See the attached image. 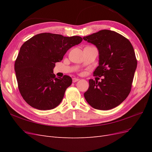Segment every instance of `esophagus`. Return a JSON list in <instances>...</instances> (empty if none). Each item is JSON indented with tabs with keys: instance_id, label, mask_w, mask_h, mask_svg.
I'll return each mask as SVG.
<instances>
[{
	"instance_id": "obj_1",
	"label": "esophagus",
	"mask_w": 152,
	"mask_h": 152,
	"mask_svg": "<svg viewBox=\"0 0 152 152\" xmlns=\"http://www.w3.org/2000/svg\"><path fill=\"white\" fill-rule=\"evenodd\" d=\"M72 80H73V82H76L79 80V79H78V78H73Z\"/></svg>"
}]
</instances>
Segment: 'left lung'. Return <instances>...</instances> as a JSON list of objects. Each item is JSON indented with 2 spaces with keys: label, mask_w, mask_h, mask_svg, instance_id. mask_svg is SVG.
<instances>
[{
  "label": "left lung",
  "mask_w": 152,
  "mask_h": 152,
  "mask_svg": "<svg viewBox=\"0 0 152 152\" xmlns=\"http://www.w3.org/2000/svg\"><path fill=\"white\" fill-rule=\"evenodd\" d=\"M83 39L98 50L99 65L94 75L104 77L101 82L89 79L84 98L95 109H112L130 93L137 67L134 48L127 39L108 30H100Z\"/></svg>",
  "instance_id": "8db88e82"
}]
</instances>
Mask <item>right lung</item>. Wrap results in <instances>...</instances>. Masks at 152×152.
<instances>
[{"mask_svg":"<svg viewBox=\"0 0 152 152\" xmlns=\"http://www.w3.org/2000/svg\"><path fill=\"white\" fill-rule=\"evenodd\" d=\"M82 40L79 36L42 33L22 45L15 70L20 94L31 107L47 110L60 104L72 79L68 75L56 77L55 63L61 61L67 50Z\"/></svg>","mask_w":152,"mask_h":152,"instance_id":"right-lung-1","label":"right lung"}]
</instances>
